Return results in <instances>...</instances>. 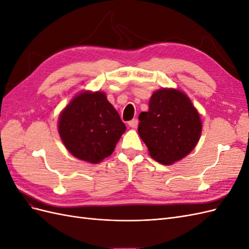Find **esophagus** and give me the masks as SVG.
Instances as JSON below:
<instances>
[{"instance_id":"1","label":"esophagus","mask_w":249,"mask_h":249,"mask_svg":"<svg viewBox=\"0 0 249 249\" xmlns=\"http://www.w3.org/2000/svg\"><path fill=\"white\" fill-rule=\"evenodd\" d=\"M129 125L131 127H133V129H135V127H137V125H138V119L137 118H134V119L130 120Z\"/></svg>"}]
</instances>
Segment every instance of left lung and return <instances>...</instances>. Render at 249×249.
<instances>
[{
  "mask_svg": "<svg viewBox=\"0 0 249 249\" xmlns=\"http://www.w3.org/2000/svg\"><path fill=\"white\" fill-rule=\"evenodd\" d=\"M138 133L149 156L163 165L189 155L200 138L202 123L197 109L184 91L162 88L149 99L148 111L139 114Z\"/></svg>",
  "mask_w": 249,
  "mask_h": 249,
  "instance_id": "8db88e82",
  "label": "left lung"
}]
</instances>
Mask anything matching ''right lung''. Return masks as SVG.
I'll return each mask as SVG.
<instances>
[{
  "instance_id": "obj_1",
  "label": "right lung",
  "mask_w": 249,
  "mask_h": 249,
  "mask_svg": "<svg viewBox=\"0 0 249 249\" xmlns=\"http://www.w3.org/2000/svg\"><path fill=\"white\" fill-rule=\"evenodd\" d=\"M126 127L104 91L84 90L71 100L58 118V132L66 149L91 164L109 157Z\"/></svg>"
}]
</instances>
